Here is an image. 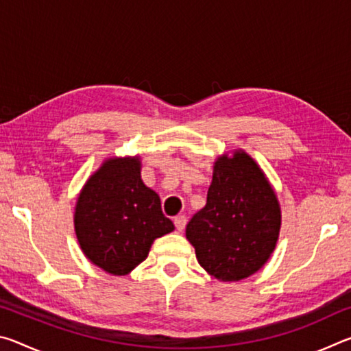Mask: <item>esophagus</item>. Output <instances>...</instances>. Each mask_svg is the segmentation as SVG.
<instances>
[{
	"instance_id": "1",
	"label": "esophagus",
	"mask_w": 351,
	"mask_h": 351,
	"mask_svg": "<svg viewBox=\"0 0 351 351\" xmlns=\"http://www.w3.org/2000/svg\"><path fill=\"white\" fill-rule=\"evenodd\" d=\"M173 223H175V228H176V230H181L186 228V217L184 215H178V217H175L173 218Z\"/></svg>"
}]
</instances>
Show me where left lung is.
I'll return each mask as SVG.
<instances>
[{
  "label": "left lung",
  "instance_id": "8db88e82",
  "mask_svg": "<svg viewBox=\"0 0 351 351\" xmlns=\"http://www.w3.org/2000/svg\"><path fill=\"white\" fill-rule=\"evenodd\" d=\"M282 226L276 190L252 156L237 148L213 162L207 203L186 237L198 263L219 282H239L263 268Z\"/></svg>",
  "mask_w": 351,
  "mask_h": 351
}]
</instances>
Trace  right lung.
<instances>
[{"label":"right lung","instance_id":"1","mask_svg":"<svg viewBox=\"0 0 351 351\" xmlns=\"http://www.w3.org/2000/svg\"><path fill=\"white\" fill-rule=\"evenodd\" d=\"M141 158H106L77 197L74 230L85 257L111 276H127L153 241L175 230L159 195L141 178Z\"/></svg>","mask_w":351,"mask_h":351}]
</instances>
